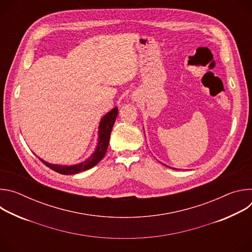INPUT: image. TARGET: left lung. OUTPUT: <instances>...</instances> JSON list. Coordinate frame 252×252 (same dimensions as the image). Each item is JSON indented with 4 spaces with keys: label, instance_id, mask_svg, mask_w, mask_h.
<instances>
[{
    "label": "left lung",
    "instance_id": "8db88e82",
    "mask_svg": "<svg viewBox=\"0 0 252 252\" xmlns=\"http://www.w3.org/2000/svg\"><path fill=\"white\" fill-rule=\"evenodd\" d=\"M163 165H165V166H167V167H170V166H168V165H166V164H164V163H163ZM170 168H172V169H176V168H173V167H170Z\"/></svg>",
    "mask_w": 252,
    "mask_h": 252
}]
</instances>
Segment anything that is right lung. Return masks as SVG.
Returning <instances> with one entry per match:
<instances>
[{
	"mask_svg": "<svg viewBox=\"0 0 252 252\" xmlns=\"http://www.w3.org/2000/svg\"><path fill=\"white\" fill-rule=\"evenodd\" d=\"M119 115V110L118 106H115L113 110H111L109 113H106L100 120L99 125H98V130H97V142H96V147L94 152L86 160L76 163V164H71V165H62V164H54L50 163L43 158H39L41 161H43L48 167L51 169L62 173V174H76L81 171L88 170L92 167H94L95 164H97L102 158L104 157L107 148H109V142H110V136L111 132L113 129V126L115 125V122L118 118Z\"/></svg>",
	"mask_w": 252,
	"mask_h": 252,
	"instance_id": "right-lung-1",
	"label": "right lung"
}]
</instances>
